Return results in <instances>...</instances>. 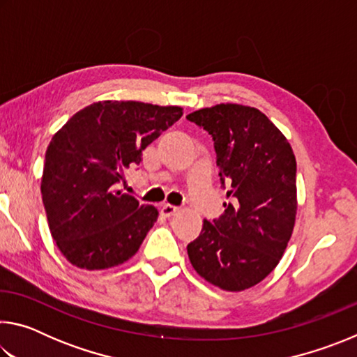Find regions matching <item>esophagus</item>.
Returning a JSON list of instances; mask_svg holds the SVG:
<instances>
[{"label": "esophagus", "instance_id": "obj_1", "mask_svg": "<svg viewBox=\"0 0 357 357\" xmlns=\"http://www.w3.org/2000/svg\"><path fill=\"white\" fill-rule=\"evenodd\" d=\"M179 211V208L173 206V204H164V206H160V214L164 217H172L174 215Z\"/></svg>", "mask_w": 357, "mask_h": 357}]
</instances>
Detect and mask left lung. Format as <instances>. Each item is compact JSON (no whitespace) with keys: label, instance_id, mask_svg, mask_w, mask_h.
<instances>
[{"label":"left lung","instance_id":"obj_1","mask_svg":"<svg viewBox=\"0 0 357 357\" xmlns=\"http://www.w3.org/2000/svg\"><path fill=\"white\" fill-rule=\"evenodd\" d=\"M213 137L225 213L203 220L187 245L193 269L225 291H243L279 264L291 238L296 159L285 135L257 108L220 104L185 116Z\"/></svg>","mask_w":357,"mask_h":357}]
</instances>
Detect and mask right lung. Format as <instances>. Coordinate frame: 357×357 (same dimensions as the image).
<instances>
[{
	"label": "right lung",
	"instance_id": "obj_1",
	"mask_svg": "<svg viewBox=\"0 0 357 357\" xmlns=\"http://www.w3.org/2000/svg\"><path fill=\"white\" fill-rule=\"evenodd\" d=\"M181 116V107L104 100L77 112L53 135L40 192L52 236L69 263L107 269L140 249L159 211L116 185Z\"/></svg>",
	"mask_w": 357,
	"mask_h": 357
}]
</instances>
